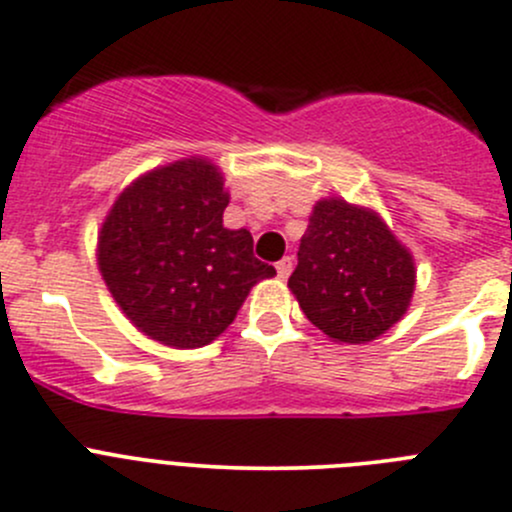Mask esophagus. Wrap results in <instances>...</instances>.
Instances as JSON below:
<instances>
[{
    "label": "esophagus",
    "mask_w": 512,
    "mask_h": 512,
    "mask_svg": "<svg viewBox=\"0 0 512 512\" xmlns=\"http://www.w3.org/2000/svg\"><path fill=\"white\" fill-rule=\"evenodd\" d=\"M274 267H277V274H279V277L287 279V277H289V272H292V257H282V260H279L277 265H274Z\"/></svg>",
    "instance_id": "1"
}]
</instances>
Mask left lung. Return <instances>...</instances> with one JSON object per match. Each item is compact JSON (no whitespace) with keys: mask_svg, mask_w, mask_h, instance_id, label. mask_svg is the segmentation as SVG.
<instances>
[{"mask_svg":"<svg viewBox=\"0 0 512 512\" xmlns=\"http://www.w3.org/2000/svg\"><path fill=\"white\" fill-rule=\"evenodd\" d=\"M289 289L316 328L338 343H368L405 316L414 260L378 213L324 198L314 206Z\"/></svg>","mask_w":512,"mask_h":512,"instance_id":"1","label":"left lung"}]
</instances>
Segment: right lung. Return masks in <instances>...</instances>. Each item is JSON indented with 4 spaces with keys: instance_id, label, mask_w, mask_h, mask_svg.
I'll return each mask as SVG.
<instances>
[{
    "instance_id": "1",
    "label": "right lung",
    "mask_w": 512,
    "mask_h": 512,
    "mask_svg": "<svg viewBox=\"0 0 512 512\" xmlns=\"http://www.w3.org/2000/svg\"><path fill=\"white\" fill-rule=\"evenodd\" d=\"M228 193L206 159L139 176L107 213L98 265L107 289L144 336L201 348L233 324L250 289L274 267L245 228H223Z\"/></svg>"
}]
</instances>
